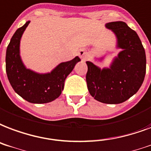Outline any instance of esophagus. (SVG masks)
Returning <instances> with one entry per match:
<instances>
[{"label":"esophagus","mask_w":151,"mask_h":151,"mask_svg":"<svg viewBox=\"0 0 151 151\" xmlns=\"http://www.w3.org/2000/svg\"><path fill=\"white\" fill-rule=\"evenodd\" d=\"M87 54H88V52H87V50H86V49H81V50L78 51V55H79L81 58H86Z\"/></svg>","instance_id":"esophagus-1"}]
</instances>
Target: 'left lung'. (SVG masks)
I'll use <instances>...</instances> for the list:
<instances>
[{
  "instance_id": "obj_1",
  "label": "left lung",
  "mask_w": 151,
  "mask_h": 151,
  "mask_svg": "<svg viewBox=\"0 0 151 151\" xmlns=\"http://www.w3.org/2000/svg\"><path fill=\"white\" fill-rule=\"evenodd\" d=\"M105 27L116 35V47L122 50L109 68L101 69L87 61L86 82L95 100L116 104L128 100L142 86L146 74V53L139 35L126 23L110 22Z\"/></svg>"
}]
</instances>
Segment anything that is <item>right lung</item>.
<instances>
[{"instance_id": "add662e5", "label": "right lung", "mask_w": 151, "mask_h": 151, "mask_svg": "<svg viewBox=\"0 0 151 151\" xmlns=\"http://www.w3.org/2000/svg\"><path fill=\"white\" fill-rule=\"evenodd\" d=\"M29 23L28 20L16 31L7 47V76L12 88L22 98L30 103H49L60 96L65 78L81 59L77 56L72 60L61 63L47 73H39L27 69L19 55V44L22 35Z\"/></svg>"}]
</instances>
